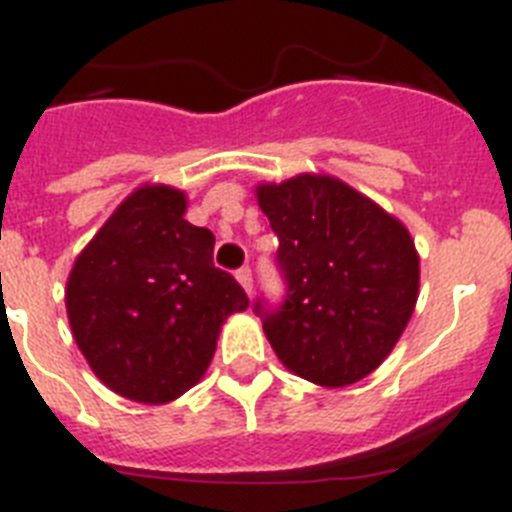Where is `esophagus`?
Instances as JSON below:
<instances>
[{
  "instance_id": "obj_1",
  "label": "esophagus",
  "mask_w": 512,
  "mask_h": 512,
  "mask_svg": "<svg viewBox=\"0 0 512 512\" xmlns=\"http://www.w3.org/2000/svg\"><path fill=\"white\" fill-rule=\"evenodd\" d=\"M237 281L242 283L244 291L252 293V270L247 268V265H244V268H239V270H237Z\"/></svg>"
}]
</instances>
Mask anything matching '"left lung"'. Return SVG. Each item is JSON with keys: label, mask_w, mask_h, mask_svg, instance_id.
Instances as JSON below:
<instances>
[{"label": "left lung", "mask_w": 512, "mask_h": 512, "mask_svg": "<svg viewBox=\"0 0 512 512\" xmlns=\"http://www.w3.org/2000/svg\"><path fill=\"white\" fill-rule=\"evenodd\" d=\"M257 201L278 237L281 304L257 299L275 355L301 379L348 386L397 345L420 288L410 231L335 177L260 185Z\"/></svg>", "instance_id": "8db88e82"}]
</instances>
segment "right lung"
I'll return each mask as SVG.
<instances>
[{"mask_svg":"<svg viewBox=\"0 0 512 512\" xmlns=\"http://www.w3.org/2000/svg\"><path fill=\"white\" fill-rule=\"evenodd\" d=\"M185 195L139 188L71 268L66 311L79 350L115 394L164 404L198 384L229 314L250 299L213 265L216 237L182 219Z\"/></svg>","mask_w":512,"mask_h":512,"instance_id":"1","label":"right lung"}]
</instances>
